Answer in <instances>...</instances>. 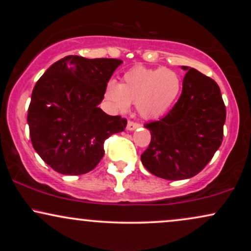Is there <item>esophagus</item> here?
Here are the masks:
<instances>
[{"mask_svg":"<svg viewBox=\"0 0 251 251\" xmlns=\"http://www.w3.org/2000/svg\"><path fill=\"white\" fill-rule=\"evenodd\" d=\"M140 124L139 123H135V122H132V120H129L127 123V129L128 131H134V129L139 128L140 127Z\"/></svg>","mask_w":251,"mask_h":251,"instance_id":"obj_1","label":"esophagus"}]
</instances>
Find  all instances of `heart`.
I'll return each instance as SVG.
<instances>
[{"mask_svg": "<svg viewBox=\"0 0 251 251\" xmlns=\"http://www.w3.org/2000/svg\"><path fill=\"white\" fill-rule=\"evenodd\" d=\"M183 88V80L177 72L168 68H131L124 74L122 83L109 81L105 99L117 111L125 112L135 103L143 118L154 119L171 109Z\"/></svg>", "mask_w": 251, "mask_h": 251, "instance_id": "b5f03b06", "label": "heart"}]
</instances>
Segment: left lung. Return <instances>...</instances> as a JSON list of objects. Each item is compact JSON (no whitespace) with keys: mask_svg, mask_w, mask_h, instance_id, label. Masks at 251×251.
Listing matches in <instances>:
<instances>
[{"mask_svg":"<svg viewBox=\"0 0 251 251\" xmlns=\"http://www.w3.org/2000/svg\"><path fill=\"white\" fill-rule=\"evenodd\" d=\"M181 68L186 74L178 101L162 119L145 124L151 142L143 165L169 180L188 179L205 168L223 140L226 117L217 83L195 68Z\"/></svg>","mask_w":251,"mask_h":251,"instance_id":"obj_1","label":"left lung"}]
</instances>
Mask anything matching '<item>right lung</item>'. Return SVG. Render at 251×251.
Returning <instances> with one entry per match:
<instances>
[{
    "mask_svg": "<svg viewBox=\"0 0 251 251\" xmlns=\"http://www.w3.org/2000/svg\"><path fill=\"white\" fill-rule=\"evenodd\" d=\"M122 62L68 55L37 80L27 122L33 148L54 171L68 176L92 171L105 154V140L125 129V118L98 107Z\"/></svg>",
    "mask_w": 251,
    "mask_h": 251,
    "instance_id": "right-lung-1",
    "label": "right lung"
}]
</instances>
